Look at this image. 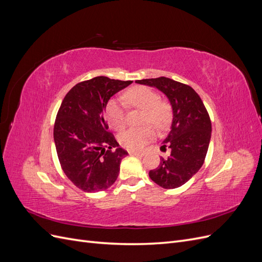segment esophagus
Masks as SVG:
<instances>
[{"label": "esophagus", "mask_w": 262, "mask_h": 262, "mask_svg": "<svg viewBox=\"0 0 262 262\" xmlns=\"http://www.w3.org/2000/svg\"><path fill=\"white\" fill-rule=\"evenodd\" d=\"M130 155H136V156H142L143 155V152H138V150H129Z\"/></svg>", "instance_id": "1"}]
</instances>
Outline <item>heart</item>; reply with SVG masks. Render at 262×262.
Returning a JSON list of instances; mask_svg holds the SVG:
<instances>
[{
    "label": "heart",
    "instance_id": "b5f03b06",
    "mask_svg": "<svg viewBox=\"0 0 262 262\" xmlns=\"http://www.w3.org/2000/svg\"><path fill=\"white\" fill-rule=\"evenodd\" d=\"M123 101L132 108L143 110L141 122L153 124L157 130L167 129L172 119V107L166 99H161L158 94L147 86H133L123 94ZM106 120L110 128L120 131L125 125V109L121 100L110 99L105 109ZM155 138L152 125L131 128L120 133L119 142L122 146L132 150L143 148Z\"/></svg>",
    "mask_w": 262,
    "mask_h": 262
}]
</instances>
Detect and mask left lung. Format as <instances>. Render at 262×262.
Listing matches in <instances>:
<instances>
[{
  "mask_svg": "<svg viewBox=\"0 0 262 262\" xmlns=\"http://www.w3.org/2000/svg\"><path fill=\"white\" fill-rule=\"evenodd\" d=\"M139 84L154 86L163 92L172 107V122L164 147L170 155L162 158L158 167L148 175L165 189L178 188L201 168L210 144L212 124L202 99L191 86L168 77L146 78Z\"/></svg>",
  "mask_w": 262,
  "mask_h": 262,
  "instance_id": "1",
  "label": "left lung"
}]
</instances>
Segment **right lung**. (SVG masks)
<instances>
[{"label":"right lung","mask_w":262,"mask_h":262,"mask_svg":"<svg viewBox=\"0 0 262 262\" xmlns=\"http://www.w3.org/2000/svg\"><path fill=\"white\" fill-rule=\"evenodd\" d=\"M131 83L107 76L77 83L59 108L53 128L59 162L67 177L85 192L113 186L128 155L108 131L104 110L110 97Z\"/></svg>","instance_id":"obj_1"}]
</instances>
